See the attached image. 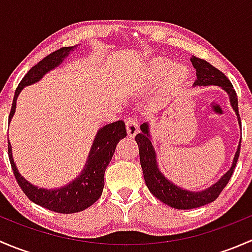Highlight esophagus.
<instances>
[{
	"label": "esophagus",
	"mask_w": 252,
	"mask_h": 252,
	"mask_svg": "<svg viewBox=\"0 0 252 252\" xmlns=\"http://www.w3.org/2000/svg\"><path fill=\"white\" fill-rule=\"evenodd\" d=\"M126 134H128L130 138L135 136L136 134L139 133V126H138V122H136L135 118H128L126 124Z\"/></svg>",
	"instance_id": "34e87169"
}]
</instances>
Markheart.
<instances>
[{"label":"heart","instance_id":"b5f03b06","mask_svg":"<svg viewBox=\"0 0 252 252\" xmlns=\"http://www.w3.org/2000/svg\"><path fill=\"white\" fill-rule=\"evenodd\" d=\"M144 74L149 83H158L167 77L171 83L179 84L185 80L188 70L183 65H173L171 61L157 58V60H152L151 62L147 63L144 69Z\"/></svg>","mask_w":252,"mask_h":252}]
</instances>
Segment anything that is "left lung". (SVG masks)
<instances>
[{
    "mask_svg": "<svg viewBox=\"0 0 252 252\" xmlns=\"http://www.w3.org/2000/svg\"><path fill=\"white\" fill-rule=\"evenodd\" d=\"M190 61L192 63V67L196 69L197 78L192 86L215 85L220 86L222 90H224L228 94V96H229L230 106H232L233 110L235 112L238 123L241 128V122L238 110V97H236V93L234 89H233L232 83L228 80V78L220 70H218L217 68H215L212 64L201 60V58L192 56ZM140 129L141 133H139L135 136V141L138 142L139 146L140 164L142 173H144L145 183H146L150 192L155 197H157L163 204L177 208V210H191V208L201 207V206L210 204V202L215 201L217 199L218 195L224 189L225 185L229 182L230 177H232L233 172H234L239 152H240L241 138L240 141H239L238 149H236L230 168L211 187L206 188L204 190H200V191H191V190L183 189V188L178 187L172 180L164 177V174L159 171L158 163H157L156 151H155L154 145L151 142L150 124L142 123Z\"/></svg>",
    "mask_w": 252,
    "mask_h": 252,
    "instance_id": "8db88e82",
    "label": "left lung"
}]
</instances>
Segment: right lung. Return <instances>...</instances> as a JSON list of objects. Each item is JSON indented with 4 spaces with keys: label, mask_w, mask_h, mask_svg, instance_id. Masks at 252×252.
Returning a JSON list of instances; mask_svg holds the SVG:
<instances>
[{
    "label": "right lung",
    "mask_w": 252,
    "mask_h": 252,
    "mask_svg": "<svg viewBox=\"0 0 252 252\" xmlns=\"http://www.w3.org/2000/svg\"><path fill=\"white\" fill-rule=\"evenodd\" d=\"M75 47L77 46L62 47L50 53L27 73V75L22 79L18 85L16 94H14L12 110L8 118L9 122L16 113L17 98L20 91L25 86L41 80L46 73L58 67L69 56V53L74 51ZM126 136V124L123 121L106 124L102 128L98 129L93 145H91L90 152H89L83 171L72 182L67 183L61 188H56V189H45V188L36 187L28 182L19 173L16 163H14L13 155H12L11 142H8V156L18 184L23 192L29 197L30 201L47 208V210L53 211V212L75 213L90 207L102 195L103 187H105V171L113 157L117 144Z\"/></svg>",
    "instance_id": "right-lung-1"
}]
</instances>
